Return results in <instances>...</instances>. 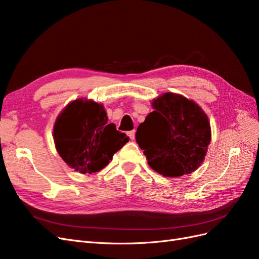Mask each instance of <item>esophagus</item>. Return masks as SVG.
Here are the masks:
<instances>
[{
    "mask_svg": "<svg viewBox=\"0 0 259 259\" xmlns=\"http://www.w3.org/2000/svg\"><path fill=\"white\" fill-rule=\"evenodd\" d=\"M135 134H136L135 131H130V132L127 133V136H128L132 140H134V139H135Z\"/></svg>",
    "mask_w": 259,
    "mask_h": 259,
    "instance_id": "1",
    "label": "esophagus"
}]
</instances>
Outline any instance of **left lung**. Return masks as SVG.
<instances>
[{
    "label": "left lung",
    "instance_id": "1",
    "mask_svg": "<svg viewBox=\"0 0 259 259\" xmlns=\"http://www.w3.org/2000/svg\"><path fill=\"white\" fill-rule=\"evenodd\" d=\"M136 132V142L152 169L165 177L188 175L204 160L210 143L206 114L192 100L165 93L153 100Z\"/></svg>",
    "mask_w": 259,
    "mask_h": 259
}]
</instances>
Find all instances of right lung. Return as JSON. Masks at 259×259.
I'll use <instances>...</instances> for the list:
<instances>
[{"label":"right lung","mask_w":259,"mask_h":259,"mask_svg":"<svg viewBox=\"0 0 259 259\" xmlns=\"http://www.w3.org/2000/svg\"><path fill=\"white\" fill-rule=\"evenodd\" d=\"M128 139L108 123L104 106L93 100L70 103L54 125V142L61 159L82 174L106 167Z\"/></svg>","instance_id":"1"}]
</instances>
